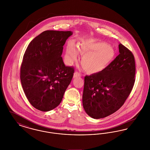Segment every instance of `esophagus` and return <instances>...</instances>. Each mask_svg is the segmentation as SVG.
Segmentation results:
<instances>
[{"label": "esophagus", "instance_id": "1", "mask_svg": "<svg viewBox=\"0 0 150 150\" xmlns=\"http://www.w3.org/2000/svg\"><path fill=\"white\" fill-rule=\"evenodd\" d=\"M81 76V74L78 72H75L74 74V78H76V77H80Z\"/></svg>", "mask_w": 150, "mask_h": 150}]
</instances>
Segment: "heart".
<instances>
[{
	"label": "heart",
	"instance_id": "obj_1",
	"mask_svg": "<svg viewBox=\"0 0 150 150\" xmlns=\"http://www.w3.org/2000/svg\"><path fill=\"white\" fill-rule=\"evenodd\" d=\"M78 52L83 55L81 63L84 70L89 74H98L105 70L114 58L115 50L107 43L84 40L78 47L72 43L68 44L65 58L67 64L77 60Z\"/></svg>",
	"mask_w": 150,
	"mask_h": 150
}]
</instances>
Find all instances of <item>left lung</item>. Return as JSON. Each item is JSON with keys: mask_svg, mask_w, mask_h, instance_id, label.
Masks as SVG:
<instances>
[{"mask_svg": "<svg viewBox=\"0 0 150 150\" xmlns=\"http://www.w3.org/2000/svg\"><path fill=\"white\" fill-rule=\"evenodd\" d=\"M119 54L103 71L84 78L83 105L93 119L112 114L124 105L135 82L132 52L120 43Z\"/></svg>", "mask_w": 150, "mask_h": 150, "instance_id": "1", "label": "left lung"}]
</instances>
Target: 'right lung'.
<instances>
[{"label":"right lung","instance_id":"right-lung-1","mask_svg":"<svg viewBox=\"0 0 150 150\" xmlns=\"http://www.w3.org/2000/svg\"><path fill=\"white\" fill-rule=\"evenodd\" d=\"M72 35L70 31H45L25 52L20 70L22 86L29 102L40 111L57 107L71 83L74 69L64 65L61 55Z\"/></svg>","mask_w":150,"mask_h":150}]
</instances>
